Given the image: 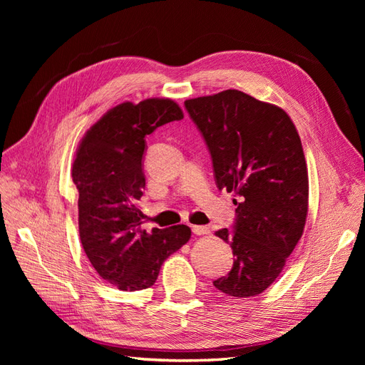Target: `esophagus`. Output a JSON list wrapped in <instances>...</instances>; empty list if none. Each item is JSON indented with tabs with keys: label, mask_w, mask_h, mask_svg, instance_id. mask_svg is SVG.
<instances>
[{
	"label": "esophagus",
	"mask_w": 365,
	"mask_h": 365,
	"mask_svg": "<svg viewBox=\"0 0 365 365\" xmlns=\"http://www.w3.org/2000/svg\"><path fill=\"white\" fill-rule=\"evenodd\" d=\"M192 231H193V235H196V236H204V235L210 233V230L204 225H193Z\"/></svg>",
	"instance_id": "34e87169"
}]
</instances>
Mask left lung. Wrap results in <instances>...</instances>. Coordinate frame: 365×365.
<instances>
[{
    "label": "left lung",
    "instance_id": "8db88e82",
    "mask_svg": "<svg viewBox=\"0 0 365 365\" xmlns=\"http://www.w3.org/2000/svg\"><path fill=\"white\" fill-rule=\"evenodd\" d=\"M184 105L212 155L217 189L236 196L233 230L216 231L233 250V268L213 284L230 297L259 295L304 230L309 180L300 135L282 108L237 90Z\"/></svg>",
    "mask_w": 365,
    "mask_h": 365
}]
</instances>
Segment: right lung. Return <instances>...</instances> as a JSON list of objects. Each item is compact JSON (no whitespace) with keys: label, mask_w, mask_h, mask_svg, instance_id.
I'll use <instances>...</instances> for the list:
<instances>
[{"label":"right lung","mask_w":365,"mask_h":365,"mask_svg":"<svg viewBox=\"0 0 365 365\" xmlns=\"http://www.w3.org/2000/svg\"><path fill=\"white\" fill-rule=\"evenodd\" d=\"M184 117L170 98L120 103L82 138L73 163L79 190V235L86 257L121 291L155 283L163 262L190 239L187 225L141 230L146 135Z\"/></svg>","instance_id":"1"}]
</instances>
